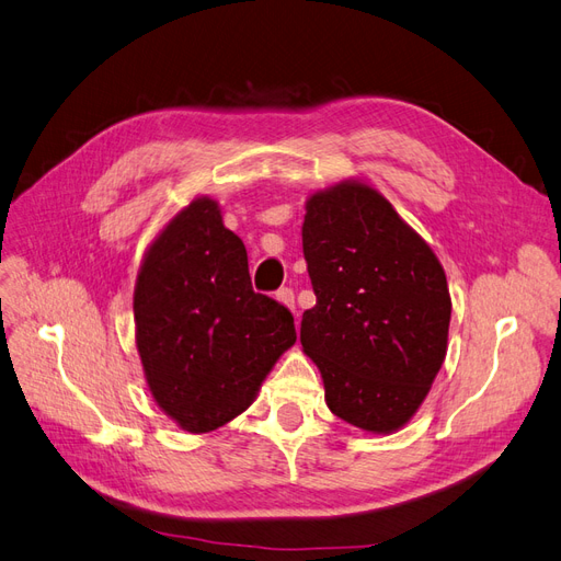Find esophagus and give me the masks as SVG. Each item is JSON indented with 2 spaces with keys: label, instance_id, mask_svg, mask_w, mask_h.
I'll list each match as a JSON object with an SVG mask.
<instances>
[{
  "label": "esophagus",
  "instance_id": "1",
  "mask_svg": "<svg viewBox=\"0 0 561 561\" xmlns=\"http://www.w3.org/2000/svg\"><path fill=\"white\" fill-rule=\"evenodd\" d=\"M276 297H278V301H283L285 307L290 309L293 313H297V311H295V309H297V304H295V293H293V287H280Z\"/></svg>",
  "mask_w": 561,
  "mask_h": 561
}]
</instances>
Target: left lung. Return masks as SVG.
<instances>
[{"mask_svg": "<svg viewBox=\"0 0 561 561\" xmlns=\"http://www.w3.org/2000/svg\"><path fill=\"white\" fill-rule=\"evenodd\" d=\"M304 260L316 307L299 342L339 419L393 433L414 416L447 355L451 299L443 264L363 182L307 201Z\"/></svg>", "mask_w": 561, "mask_h": 561, "instance_id": "8db88e82", "label": "left lung"}]
</instances>
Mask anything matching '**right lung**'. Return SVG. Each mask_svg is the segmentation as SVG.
<instances>
[{
    "instance_id": "1",
    "label": "right lung",
    "mask_w": 561,
    "mask_h": 561,
    "mask_svg": "<svg viewBox=\"0 0 561 561\" xmlns=\"http://www.w3.org/2000/svg\"><path fill=\"white\" fill-rule=\"evenodd\" d=\"M133 311L151 396L190 433L245 412L297 342L293 313L252 290L245 245L208 196L194 198L149 245Z\"/></svg>"
}]
</instances>
